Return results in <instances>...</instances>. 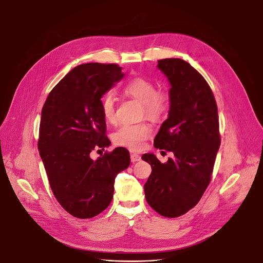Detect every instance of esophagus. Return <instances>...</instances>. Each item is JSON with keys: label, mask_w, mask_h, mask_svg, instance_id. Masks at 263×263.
I'll return each instance as SVG.
<instances>
[{"label": "esophagus", "mask_w": 263, "mask_h": 263, "mask_svg": "<svg viewBox=\"0 0 263 263\" xmlns=\"http://www.w3.org/2000/svg\"><path fill=\"white\" fill-rule=\"evenodd\" d=\"M130 157H131V161H132V162H137V161L141 160V157H140L139 155L135 154V153H132V154L130 155Z\"/></svg>", "instance_id": "1"}]
</instances>
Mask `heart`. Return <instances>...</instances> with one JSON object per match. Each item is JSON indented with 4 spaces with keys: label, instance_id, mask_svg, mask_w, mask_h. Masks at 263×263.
Here are the masks:
<instances>
[{
    "label": "heart",
    "instance_id": "heart-1",
    "mask_svg": "<svg viewBox=\"0 0 263 263\" xmlns=\"http://www.w3.org/2000/svg\"><path fill=\"white\" fill-rule=\"evenodd\" d=\"M123 91L126 96L141 103V117L151 121H160L165 117L171 106V99L166 91L156 89L153 81L135 77L125 84ZM116 99L107 93L102 100V112L106 122L115 123L117 120ZM152 128L146 123L123 124L114 133V141L118 145L126 146L132 151H139L144 141L151 136Z\"/></svg>",
    "mask_w": 263,
    "mask_h": 263
}]
</instances>
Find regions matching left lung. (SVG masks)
Here are the masks:
<instances>
[{
    "label": "left lung",
    "instance_id": "8db88e82",
    "mask_svg": "<svg viewBox=\"0 0 263 263\" xmlns=\"http://www.w3.org/2000/svg\"><path fill=\"white\" fill-rule=\"evenodd\" d=\"M171 83V107L154 139L159 149L174 153L161 163L154 154L142 159L152 166L144 184L147 204L165 217L194 208L208 187L220 144L217 106L202 74L179 58L158 60Z\"/></svg>",
    "mask_w": 263,
    "mask_h": 263
}]
</instances>
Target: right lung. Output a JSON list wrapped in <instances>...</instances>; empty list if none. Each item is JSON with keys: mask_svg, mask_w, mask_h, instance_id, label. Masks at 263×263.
I'll list each match as a JSON object with an SVG mask.
<instances>
[{"mask_svg": "<svg viewBox=\"0 0 263 263\" xmlns=\"http://www.w3.org/2000/svg\"><path fill=\"white\" fill-rule=\"evenodd\" d=\"M116 63H84L72 68L49 93L42 110L39 149L59 204L78 218L105 210L114 198L117 175L130 165L125 147L90 152L110 144L101 98L123 77Z\"/></svg>", "mask_w": 263, "mask_h": 263, "instance_id": "obj_1", "label": "right lung"}]
</instances>
